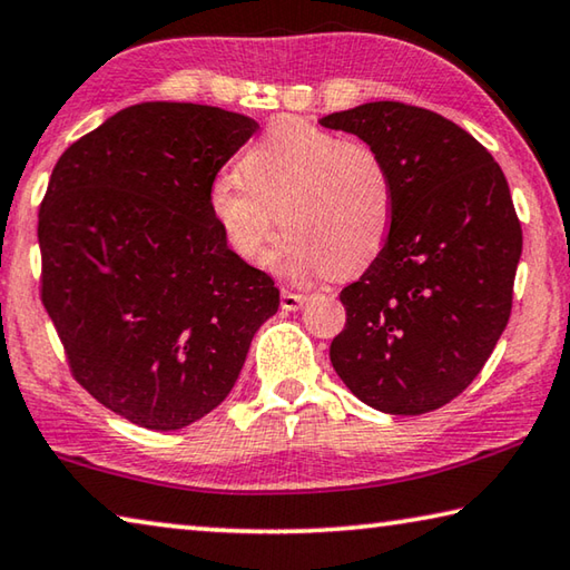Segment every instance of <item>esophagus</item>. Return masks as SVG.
Returning a JSON list of instances; mask_svg holds the SVG:
<instances>
[{
  "mask_svg": "<svg viewBox=\"0 0 570 570\" xmlns=\"http://www.w3.org/2000/svg\"><path fill=\"white\" fill-rule=\"evenodd\" d=\"M305 303H307V295L303 293L283 291V295H279V305H283V311H297V307H303Z\"/></svg>",
  "mask_w": 570,
  "mask_h": 570,
  "instance_id": "obj_1",
  "label": "esophagus"
}]
</instances>
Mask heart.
Here are the masks:
<instances>
[{"instance_id": "obj_1", "label": "heart", "mask_w": 570, "mask_h": 570, "mask_svg": "<svg viewBox=\"0 0 570 570\" xmlns=\"http://www.w3.org/2000/svg\"><path fill=\"white\" fill-rule=\"evenodd\" d=\"M239 175H217L207 207L245 263H263L283 223L291 233L279 245V267L351 277L373 263L391 235V169L363 139L279 117L239 159Z\"/></svg>"}]
</instances>
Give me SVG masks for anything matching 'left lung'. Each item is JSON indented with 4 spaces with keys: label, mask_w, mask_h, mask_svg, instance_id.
<instances>
[{
    "label": "left lung",
    "mask_w": 570,
    "mask_h": 570,
    "mask_svg": "<svg viewBox=\"0 0 570 570\" xmlns=\"http://www.w3.org/2000/svg\"><path fill=\"white\" fill-rule=\"evenodd\" d=\"M373 145L393 177V227L341 293V381L375 411L423 415L483 371L513 305L523 233L491 153L443 115L367 102L321 119Z\"/></svg>",
    "instance_id": "left-lung-1"
}]
</instances>
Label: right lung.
I'll return each mask as SVG.
<instances>
[{
    "label": "right lung",
    "instance_id": "right-lung-1",
    "mask_svg": "<svg viewBox=\"0 0 570 570\" xmlns=\"http://www.w3.org/2000/svg\"><path fill=\"white\" fill-rule=\"evenodd\" d=\"M245 115L142 102L79 137L39 205L42 303L75 381L149 431L233 391L279 291L227 247L207 189L257 132Z\"/></svg>",
    "mask_w": 570,
    "mask_h": 570
}]
</instances>
